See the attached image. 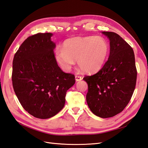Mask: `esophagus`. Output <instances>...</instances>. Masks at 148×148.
Instances as JSON below:
<instances>
[{"instance_id":"1","label":"esophagus","mask_w":148,"mask_h":148,"mask_svg":"<svg viewBox=\"0 0 148 148\" xmlns=\"http://www.w3.org/2000/svg\"><path fill=\"white\" fill-rule=\"evenodd\" d=\"M75 80H76L77 82L82 80V77L81 76H78V75H76V76H75Z\"/></svg>"}]
</instances>
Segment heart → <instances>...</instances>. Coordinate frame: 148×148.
<instances>
[{"mask_svg":"<svg viewBox=\"0 0 148 148\" xmlns=\"http://www.w3.org/2000/svg\"><path fill=\"white\" fill-rule=\"evenodd\" d=\"M109 53V45L102 37L86 36L69 39L58 48L55 56L63 69L69 71L77 60L78 66L87 73L102 68Z\"/></svg>","mask_w":148,"mask_h":148,"instance_id":"heart-1","label":"heart"}]
</instances>
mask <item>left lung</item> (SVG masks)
<instances>
[{
  "label": "left lung",
  "instance_id": "8db88e82",
  "mask_svg": "<svg viewBox=\"0 0 148 148\" xmlns=\"http://www.w3.org/2000/svg\"><path fill=\"white\" fill-rule=\"evenodd\" d=\"M110 40L108 60L97 73L86 75V99L92 112L102 118L121 113L130 101L136 84L137 70L132 48L119 35L103 31Z\"/></svg>",
  "mask_w": 148,
  "mask_h": 148
}]
</instances>
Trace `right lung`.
Returning <instances> with one entry per match:
<instances>
[{
  "instance_id": "add662e5",
  "label": "right lung",
  "mask_w": 148,
  "mask_h": 148,
  "mask_svg": "<svg viewBox=\"0 0 148 148\" xmlns=\"http://www.w3.org/2000/svg\"><path fill=\"white\" fill-rule=\"evenodd\" d=\"M52 35L46 32L28 37L12 62V86L18 100L29 114L41 119L63 109L66 92L75 83L73 74L64 73L58 65Z\"/></svg>"
}]
</instances>
